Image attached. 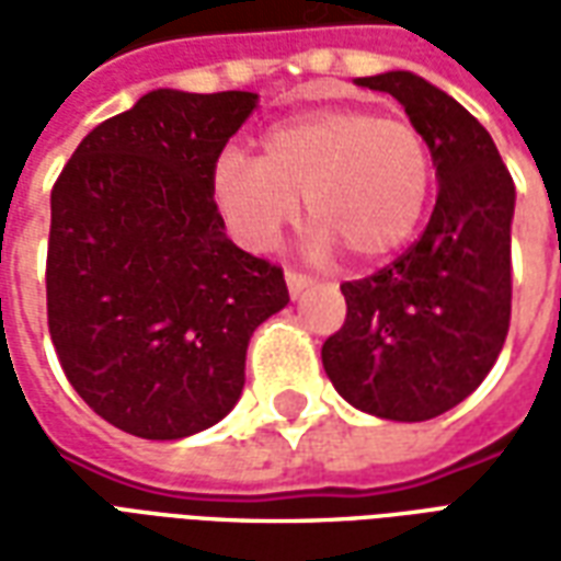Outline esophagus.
I'll use <instances>...</instances> for the list:
<instances>
[{
	"mask_svg": "<svg viewBox=\"0 0 561 561\" xmlns=\"http://www.w3.org/2000/svg\"><path fill=\"white\" fill-rule=\"evenodd\" d=\"M285 282H288V294H291L294 300H297V297L312 285V279L304 276V273H297V270H285Z\"/></svg>",
	"mask_w": 561,
	"mask_h": 561,
	"instance_id": "34e87169",
	"label": "esophagus"
}]
</instances>
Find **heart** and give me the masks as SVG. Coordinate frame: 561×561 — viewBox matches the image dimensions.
<instances>
[{
    "label": "heart",
    "instance_id": "heart-1",
    "mask_svg": "<svg viewBox=\"0 0 561 561\" xmlns=\"http://www.w3.org/2000/svg\"><path fill=\"white\" fill-rule=\"evenodd\" d=\"M433 185L421 128L366 107H318L282 119L261 140V159L225 149L213 164V201L233 240L267 252L300 216L318 221L309 252L336 245L378 261L409 243Z\"/></svg>",
    "mask_w": 561,
    "mask_h": 561
}]
</instances>
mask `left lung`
Here are the masks:
<instances>
[{"mask_svg":"<svg viewBox=\"0 0 561 561\" xmlns=\"http://www.w3.org/2000/svg\"><path fill=\"white\" fill-rule=\"evenodd\" d=\"M390 92L421 128L438 195L421 240L373 276L345 282L348 316L321 364L342 400L385 421L450 412L493 369L511 324L514 180L490 131L412 71L357 78Z\"/></svg>","mask_w":561,"mask_h":561,"instance_id":"1","label":"left lung"}]
</instances>
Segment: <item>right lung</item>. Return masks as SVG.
Segmentation results:
<instances>
[{
  "instance_id": "add662e5",
  "label": "right lung",
  "mask_w": 561,
  "mask_h": 561,
  "mask_svg": "<svg viewBox=\"0 0 561 561\" xmlns=\"http://www.w3.org/2000/svg\"><path fill=\"white\" fill-rule=\"evenodd\" d=\"M257 92L152 90L80 140L50 195L47 324L71 388L123 433L209 430L245 385L279 267L225 233L213 164Z\"/></svg>"
}]
</instances>
